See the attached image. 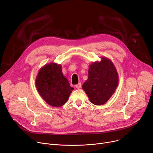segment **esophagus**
<instances>
[{
  "label": "esophagus",
  "instance_id": "esophagus-1",
  "mask_svg": "<svg viewBox=\"0 0 153 153\" xmlns=\"http://www.w3.org/2000/svg\"><path fill=\"white\" fill-rule=\"evenodd\" d=\"M81 86H82L81 83H79V84H77V85H76V88L77 89H80V88H81Z\"/></svg>",
  "mask_w": 153,
  "mask_h": 153
}]
</instances>
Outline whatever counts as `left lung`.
<instances>
[{
    "label": "left lung",
    "instance_id": "8db88e82",
    "mask_svg": "<svg viewBox=\"0 0 153 153\" xmlns=\"http://www.w3.org/2000/svg\"><path fill=\"white\" fill-rule=\"evenodd\" d=\"M101 61L92 62L88 70V79L82 88L90 102L103 105L114 94L119 84L116 68L109 59L101 57Z\"/></svg>",
    "mask_w": 153,
    "mask_h": 153
}]
</instances>
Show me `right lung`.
I'll return each mask as SVG.
<instances>
[{"label": "right lung", "instance_id": "right-lung-1", "mask_svg": "<svg viewBox=\"0 0 153 153\" xmlns=\"http://www.w3.org/2000/svg\"><path fill=\"white\" fill-rule=\"evenodd\" d=\"M35 83L40 96L52 107L64 105L74 90L64 76L61 65L54 62L45 64L40 69Z\"/></svg>", "mask_w": 153, "mask_h": 153}]
</instances>
